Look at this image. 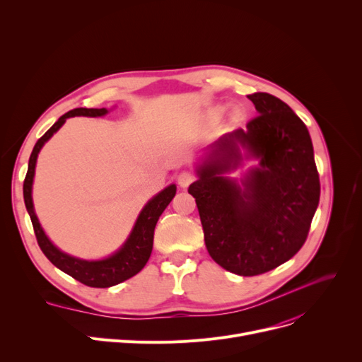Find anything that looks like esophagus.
I'll return each mask as SVG.
<instances>
[{
    "instance_id": "1",
    "label": "esophagus",
    "mask_w": 362,
    "mask_h": 362,
    "mask_svg": "<svg viewBox=\"0 0 362 362\" xmlns=\"http://www.w3.org/2000/svg\"><path fill=\"white\" fill-rule=\"evenodd\" d=\"M195 175H192L191 171H182V173L177 176V183L180 187H187L192 182H195Z\"/></svg>"
}]
</instances>
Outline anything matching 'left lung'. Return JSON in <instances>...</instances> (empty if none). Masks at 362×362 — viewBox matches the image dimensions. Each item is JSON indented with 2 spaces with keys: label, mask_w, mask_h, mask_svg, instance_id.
<instances>
[{
  "label": "left lung",
  "mask_w": 362,
  "mask_h": 362,
  "mask_svg": "<svg viewBox=\"0 0 362 362\" xmlns=\"http://www.w3.org/2000/svg\"><path fill=\"white\" fill-rule=\"evenodd\" d=\"M258 116L246 129L210 146L189 186L211 258L239 276L267 273L305 243L320 201L310 132L293 110L265 92L248 95ZM239 146L259 160L238 182L224 177L238 166Z\"/></svg>",
  "instance_id": "1"
}]
</instances>
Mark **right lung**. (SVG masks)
I'll list each match as a JSON object with an SVG mask.
<instances>
[{
  "mask_svg": "<svg viewBox=\"0 0 362 362\" xmlns=\"http://www.w3.org/2000/svg\"><path fill=\"white\" fill-rule=\"evenodd\" d=\"M108 112L107 108H74L64 116L55 122L47 132L45 135L37 139V142L33 146V151L29 158V167L28 173L23 183V198L26 210L30 216L33 230L36 235V240L45 257L55 265L57 269H60L66 274L71 276L73 279L79 280L81 283L86 284L90 288H110L114 284H119L135 274H138L148 262L151 252H152V242H154V229L156 224L163 214V211L167 208V205L171 202V199L176 195V185H170L160 194L152 197L142 211L139 213L135 226L126 239V242L122 245L112 255L103 258V259H82L78 257L69 255L63 252L62 250L48 239L44 229L41 227L40 220H37L33 208V199H32V185L35 177V167L37 154L42 149L47 141L59 130L69 117L74 116H85V117H101Z\"/></svg>",
  "mask_w": 362,
  "mask_h": 362,
  "instance_id": "right-lung-1",
  "label": "right lung"
}]
</instances>
